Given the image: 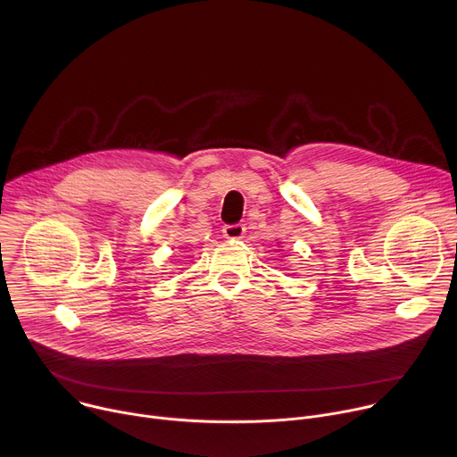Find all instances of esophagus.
Segmentation results:
<instances>
[{
	"label": "esophagus",
	"mask_w": 457,
	"mask_h": 457,
	"mask_svg": "<svg viewBox=\"0 0 457 457\" xmlns=\"http://www.w3.org/2000/svg\"><path fill=\"white\" fill-rule=\"evenodd\" d=\"M222 233H224V237H226V238L238 240V238H242V237H244V233H245V226H244V224H228V226H224Z\"/></svg>",
	"instance_id": "obj_1"
}]
</instances>
